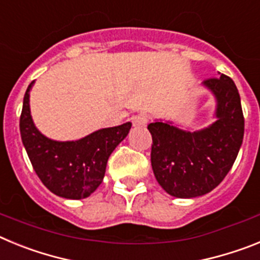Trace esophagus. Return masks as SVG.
Returning <instances> with one entry per match:
<instances>
[{
  "mask_svg": "<svg viewBox=\"0 0 260 260\" xmlns=\"http://www.w3.org/2000/svg\"><path fill=\"white\" fill-rule=\"evenodd\" d=\"M148 122V117L146 114H138L133 117V125L134 126H146Z\"/></svg>",
  "mask_w": 260,
  "mask_h": 260,
  "instance_id": "34e87169",
  "label": "esophagus"
}]
</instances>
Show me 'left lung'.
<instances>
[{
    "mask_svg": "<svg viewBox=\"0 0 260 260\" xmlns=\"http://www.w3.org/2000/svg\"><path fill=\"white\" fill-rule=\"evenodd\" d=\"M203 84L217 102V119L210 127L190 133L168 122L148 125L153 174L176 198H195L215 189L233 167L242 144L245 118L234 82L220 74Z\"/></svg>",
    "mask_w": 260,
    "mask_h": 260,
    "instance_id": "8db88e82",
    "label": "left lung"
}]
</instances>
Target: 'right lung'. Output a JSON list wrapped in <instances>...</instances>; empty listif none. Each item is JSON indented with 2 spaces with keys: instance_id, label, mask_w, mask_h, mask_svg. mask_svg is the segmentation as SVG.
I'll list each match as a JSON object with an SVG mask.
<instances>
[{
  "instance_id": "right-lung-1",
  "label": "right lung",
  "mask_w": 260,
  "mask_h": 260,
  "mask_svg": "<svg viewBox=\"0 0 260 260\" xmlns=\"http://www.w3.org/2000/svg\"><path fill=\"white\" fill-rule=\"evenodd\" d=\"M23 99L19 128L34 171L53 194L68 199L89 197L103 182L108 158L128 134L132 122L98 130L74 142H56L41 134L29 113V89Z\"/></svg>"
}]
</instances>
